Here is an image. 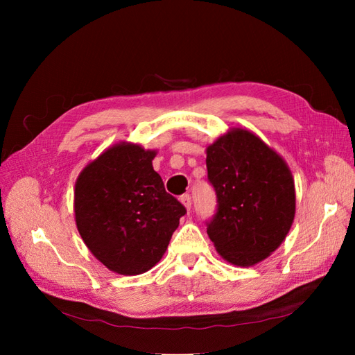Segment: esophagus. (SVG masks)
Segmentation results:
<instances>
[{
    "mask_svg": "<svg viewBox=\"0 0 355 355\" xmlns=\"http://www.w3.org/2000/svg\"><path fill=\"white\" fill-rule=\"evenodd\" d=\"M180 201L184 206L187 207V210H191V206H192V200H191V196L189 194H184L180 197Z\"/></svg>",
    "mask_w": 355,
    "mask_h": 355,
    "instance_id": "esophagus-1",
    "label": "esophagus"
}]
</instances>
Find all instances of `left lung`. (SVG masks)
I'll return each mask as SVG.
<instances>
[{"label": "left lung", "mask_w": 355, "mask_h": 355, "mask_svg": "<svg viewBox=\"0 0 355 355\" xmlns=\"http://www.w3.org/2000/svg\"><path fill=\"white\" fill-rule=\"evenodd\" d=\"M216 213L207 234L228 262L250 266L283 243L295 218V184L284 159L253 133L235 128L207 148Z\"/></svg>", "instance_id": "1"}]
</instances>
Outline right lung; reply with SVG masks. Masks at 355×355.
Instances as JSON below:
<instances>
[{
  "label": "right lung",
  "mask_w": 355,
  "mask_h": 355,
  "mask_svg": "<svg viewBox=\"0 0 355 355\" xmlns=\"http://www.w3.org/2000/svg\"><path fill=\"white\" fill-rule=\"evenodd\" d=\"M154 157L139 145H115L85 167L75 185L80 235L108 270L123 275L151 270L187 213L166 191Z\"/></svg>",
  "instance_id": "add662e5"
}]
</instances>
